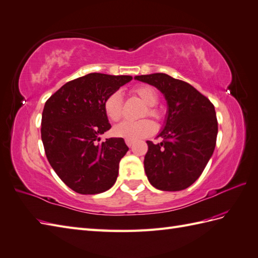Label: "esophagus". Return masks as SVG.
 I'll return each mask as SVG.
<instances>
[{"instance_id":"1","label":"esophagus","mask_w":258,"mask_h":258,"mask_svg":"<svg viewBox=\"0 0 258 258\" xmlns=\"http://www.w3.org/2000/svg\"><path fill=\"white\" fill-rule=\"evenodd\" d=\"M134 143H135L134 141H130V140H126V144H127V145L129 146V148H131V146H132V145H134Z\"/></svg>"}]
</instances>
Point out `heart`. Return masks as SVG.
<instances>
[{
    "instance_id": "obj_1",
    "label": "heart",
    "mask_w": 258,
    "mask_h": 258,
    "mask_svg": "<svg viewBox=\"0 0 258 258\" xmlns=\"http://www.w3.org/2000/svg\"><path fill=\"white\" fill-rule=\"evenodd\" d=\"M134 93L145 105H148L144 115L148 114L149 116L155 118V119H159L161 113L154 107L158 101V95L155 90L150 86H141L136 88L134 90ZM104 110H105V114L112 121H118L120 119L122 116V96L120 92L115 91L106 97L105 102H104ZM154 130V123L149 119L138 121L124 120L114 128V134L117 137L126 139V140L138 141L151 136Z\"/></svg>"
}]
</instances>
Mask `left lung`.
I'll list each match as a JSON object with an SVG mask.
<instances>
[{"label": "left lung", "instance_id": "obj_1", "mask_svg": "<svg viewBox=\"0 0 258 258\" xmlns=\"http://www.w3.org/2000/svg\"><path fill=\"white\" fill-rule=\"evenodd\" d=\"M161 91L167 101V116L157 138L146 141L144 170L150 183L162 191H181L193 184L212 157L218 122L212 102L182 80L166 74L136 76Z\"/></svg>", "mask_w": 258, "mask_h": 258}]
</instances>
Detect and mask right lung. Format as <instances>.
<instances>
[{
    "mask_svg": "<svg viewBox=\"0 0 258 258\" xmlns=\"http://www.w3.org/2000/svg\"><path fill=\"white\" fill-rule=\"evenodd\" d=\"M132 79L131 76L93 73L65 83L45 102L41 139L54 171L80 194L110 189L120 159L129 148L122 138L100 142L110 129L104 110L106 97Z\"/></svg>",
    "mask_w": 258,
    "mask_h": 258,
    "instance_id": "obj_1",
    "label": "right lung"
}]
</instances>
